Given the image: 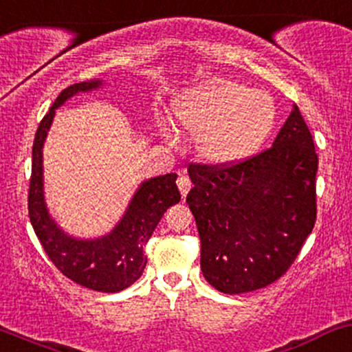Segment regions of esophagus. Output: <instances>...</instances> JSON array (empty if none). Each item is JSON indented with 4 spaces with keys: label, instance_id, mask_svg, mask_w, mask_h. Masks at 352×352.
<instances>
[{
    "label": "esophagus",
    "instance_id": "1",
    "mask_svg": "<svg viewBox=\"0 0 352 352\" xmlns=\"http://www.w3.org/2000/svg\"><path fill=\"white\" fill-rule=\"evenodd\" d=\"M177 187H179V190H180V194H182V197H185L188 194V190H190L192 182L187 179V177H179V180H177Z\"/></svg>",
    "mask_w": 352,
    "mask_h": 352
}]
</instances>
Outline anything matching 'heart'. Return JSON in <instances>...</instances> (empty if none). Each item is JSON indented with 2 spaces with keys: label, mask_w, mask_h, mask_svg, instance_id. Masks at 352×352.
Wrapping results in <instances>:
<instances>
[{
  "label": "heart",
  "mask_w": 352,
  "mask_h": 352,
  "mask_svg": "<svg viewBox=\"0 0 352 352\" xmlns=\"http://www.w3.org/2000/svg\"><path fill=\"white\" fill-rule=\"evenodd\" d=\"M270 95L229 80L199 85L173 102L180 130L199 137V155L210 167L227 168L252 157L276 123ZM162 135L170 138L167 129Z\"/></svg>",
  "instance_id": "b5f03b06"
}]
</instances>
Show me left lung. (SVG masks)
Wrapping results in <instances>:
<instances>
[{
  "instance_id": "obj_1",
  "label": "left lung",
  "mask_w": 352,
  "mask_h": 352,
  "mask_svg": "<svg viewBox=\"0 0 352 352\" xmlns=\"http://www.w3.org/2000/svg\"><path fill=\"white\" fill-rule=\"evenodd\" d=\"M318 155L297 105L270 148L234 167L192 165L187 204L212 287L242 294L291 267L316 222Z\"/></svg>"
}]
</instances>
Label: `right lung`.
Masks as SVG:
<instances>
[{
    "instance_id": "1",
    "label": "right lung",
    "mask_w": 352,
    "mask_h": 352,
    "mask_svg": "<svg viewBox=\"0 0 352 352\" xmlns=\"http://www.w3.org/2000/svg\"><path fill=\"white\" fill-rule=\"evenodd\" d=\"M103 85V80L95 78L65 88L40 122L33 142L28 212L34 234L63 276L91 291L120 292L142 276L146 265V242L167 208L179 204L180 192L175 184L177 173L144 180L113 229L94 239L73 237L50 215L45 200L43 146L56 108L72 96L98 90Z\"/></svg>"
}]
</instances>
